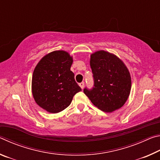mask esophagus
Instances as JSON below:
<instances>
[{
    "mask_svg": "<svg viewBox=\"0 0 160 160\" xmlns=\"http://www.w3.org/2000/svg\"><path fill=\"white\" fill-rule=\"evenodd\" d=\"M79 85H80V87L82 89H83L84 88V86H85V82H80V84H79Z\"/></svg>",
    "mask_w": 160,
    "mask_h": 160,
    "instance_id": "esophagus-1",
    "label": "esophagus"
}]
</instances>
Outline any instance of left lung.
I'll return each instance as SVG.
<instances>
[{
	"label": "left lung",
	"mask_w": 160,
	"mask_h": 160,
	"mask_svg": "<svg viewBox=\"0 0 160 160\" xmlns=\"http://www.w3.org/2000/svg\"><path fill=\"white\" fill-rule=\"evenodd\" d=\"M90 63L94 84L92 90L84 89V93L103 112L120 109L131 89V74L126 65L118 56L104 50L92 53Z\"/></svg>",
	"instance_id": "1"
}]
</instances>
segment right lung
I'll return each instance as SVG.
<instances>
[{
	"label": "right lung",
	"mask_w": 160,
	"mask_h": 160,
	"mask_svg": "<svg viewBox=\"0 0 160 160\" xmlns=\"http://www.w3.org/2000/svg\"><path fill=\"white\" fill-rule=\"evenodd\" d=\"M72 57L63 50L45 55L35 67L32 80L34 101L47 112L56 113L64 110L81 88L75 82L70 67Z\"/></svg>",
	"instance_id": "right-lung-1"
}]
</instances>
